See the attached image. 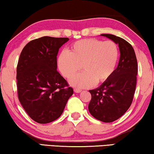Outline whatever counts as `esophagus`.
<instances>
[{"instance_id":"esophagus-1","label":"esophagus","mask_w":154,"mask_h":154,"mask_svg":"<svg viewBox=\"0 0 154 154\" xmlns=\"http://www.w3.org/2000/svg\"><path fill=\"white\" fill-rule=\"evenodd\" d=\"M74 92L75 93H80L81 92V90H80V89H74Z\"/></svg>"}]
</instances>
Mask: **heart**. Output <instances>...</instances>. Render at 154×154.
Returning a JSON list of instances; mask_svg holds the SVG:
<instances>
[{
  "label": "heart",
  "instance_id": "1",
  "mask_svg": "<svg viewBox=\"0 0 154 154\" xmlns=\"http://www.w3.org/2000/svg\"><path fill=\"white\" fill-rule=\"evenodd\" d=\"M118 55L119 51L114 42L85 39L73 44L70 52L62 51L57 58V65L62 74L67 79L82 68L83 72L72 77L70 83L79 88H89L110 78Z\"/></svg>",
  "mask_w": 154,
  "mask_h": 154
}]
</instances>
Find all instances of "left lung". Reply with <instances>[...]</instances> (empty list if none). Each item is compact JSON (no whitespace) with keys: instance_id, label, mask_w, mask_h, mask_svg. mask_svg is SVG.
I'll return each instance as SVG.
<instances>
[{"instance_id":"1","label":"left lung","mask_w":154,"mask_h":154,"mask_svg":"<svg viewBox=\"0 0 154 154\" xmlns=\"http://www.w3.org/2000/svg\"><path fill=\"white\" fill-rule=\"evenodd\" d=\"M119 45V61L116 69L99 88L90 90L88 110L95 119L112 122L121 117L132 103L136 87L137 62L133 46L125 39L102 34Z\"/></svg>"}]
</instances>
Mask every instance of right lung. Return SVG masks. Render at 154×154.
Returning <instances> with one entry per match:
<instances>
[{"instance_id": "1", "label": "right lung", "mask_w": 154, "mask_h": 154, "mask_svg": "<svg viewBox=\"0 0 154 154\" xmlns=\"http://www.w3.org/2000/svg\"><path fill=\"white\" fill-rule=\"evenodd\" d=\"M67 37H42L24 46L17 68L18 97L30 117L47 124L60 117L73 94L65 79L57 71L59 48Z\"/></svg>"}]
</instances>
